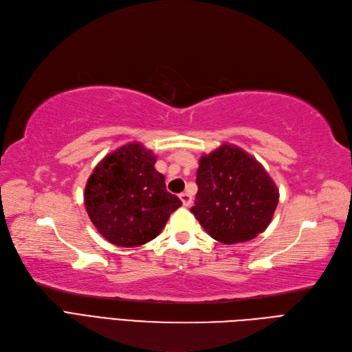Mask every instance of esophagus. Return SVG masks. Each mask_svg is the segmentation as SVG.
<instances>
[{
    "instance_id": "obj_1",
    "label": "esophagus",
    "mask_w": 352,
    "mask_h": 352,
    "mask_svg": "<svg viewBox=\"0 0 352 352\" xmlns=\"http://www.w3.org/2000/svg\"><path fill=\"white\" fill-rule=\"evenodd\" d=\"M179 197H180V201H182V204L185 205V207H189V205L192 204V197H190V193H188V192H182Z\"/></svg>"
}]
</instances>
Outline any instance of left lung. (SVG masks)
Masks as SVG:
<instances>
[{"mask_svg": "<svg viewBox=\"0 0 352 352\" xmlns=\"http://www.w3.org/2000/svg\"><path fill=\"white\" fill-rule=\"evenodd\" d=\"M198 193L190 212L212 239L248 241L270 226L278 205L274 180L263 166L232 144L199 159Z\"/></svg>", "mask_w": 352, "mask_h": 352, "instance_id": "obj_1", "label": "left lung"}]
</instances>
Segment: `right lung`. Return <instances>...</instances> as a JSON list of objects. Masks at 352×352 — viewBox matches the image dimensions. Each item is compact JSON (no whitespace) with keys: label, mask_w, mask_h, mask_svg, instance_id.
Masks as SVG:
<instances>
[{"label":"right lung","mask_w":352,"mask_h":352,"mask_svg":"<svg viewBox=\"0 0 352 352\" xmlns=\"http://www.w3.org/2000/svg\"><path fill=\"white\" fill-rule=\"evenodd\" d=\"M155 155L140 142L107 154L84 190V205L98 232L112 245L135 248L162 233L182 201L167 192Z\"/></svg>","instance_id":"1"}]
</instances>
